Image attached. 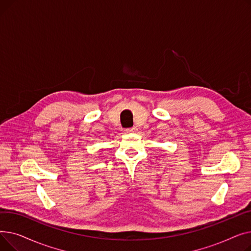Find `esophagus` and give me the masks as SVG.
<instances>
[{
  "mask_svg": "<svg viewBox=\"0 0 251 251\" xmlns=\"http://www.w3.org/2000/svg\"><path fill=\"white\" fill-rule=\"evenodd\" d=\"M137 127H131V128H127V132L128 133H135V132H137Z\"/></svg>",
  "mask_w": 251,
  "mask_h": 251,
  "instance_id": "obj_1",
  "label": "esophagus"
}]
</instances>
